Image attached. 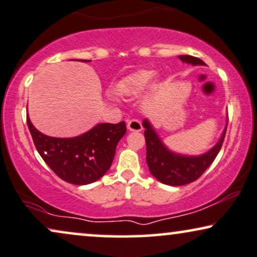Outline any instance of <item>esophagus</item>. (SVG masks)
<instances>
[{
    "instance_id": "1",
    "label": "esophagus",
    "mask_w": 257,
    "mask_h": 257,
    "mask_svg": "<svg viewBox=\"0 0 257 257\" xmlns=\"http://www.w3.org/2000/svg\"><path fill=\"white\" fill-rule=\"evenodd\" d=\"M126 128H128L131 132H141L142 124L139 119L133 118V119H129V121L126 122Z\"/></svg>"
}]
</instances>
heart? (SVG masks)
I'll list each match as a JSON object with an SVG mask.
<instances>
[{"label":"heart","instance_id":"b5f03b06","mask_svg":"<svg viewBox=\"0 0 257 257\" xmlns=\"http://www.w3.org/2000/svg\"><path fill=\"white\" fill-rule=\"evenodd\" d=\"M155 74L152 71H140L132 76L124 84H122L121 92L124 95H136V93L142 92L147 87L151 85L153 80H154Z\"/></svg>","mask_w":257,"mask_h":257}]
</instances>
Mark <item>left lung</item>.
<instances>
[{
  "mask_svg": "<svg viewBox=\"0 0 257 257\" xmlns=\"http://www.w3.org/2000/svg\"><path fill=\"white\" fill-rule=\"evenodd\" d=\"M184 63L192 65H204V61L192 56H179ZM146 148H147V164L151 173L162 184L171 186H181L197 180L212 164L220 148H222L226 128L224 129L222 138L211 151L200 157H184L174 154L162 145L157 133L152 128L147 119L144 121Z\"/></svg>",
  "mask_w": 257,
  "mask_h": 257,
  "instance_id": "obj_1",
  "label": "left lung"
}]
</instances>
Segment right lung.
Listing matches in <instances>:
<instances>
[{
	"label": "right lung",
	"instance_id": "obj_1",
	"mask_svg": "<svg viewBox=\"0 0 257 257\" xmlns=\"http://www.w3.org/2000/svg\"><path fill=\"white\" fill-rule=\"evenodd\" d=\"M27 124L35 148L48 167L60 179L74 185L91 184L105 174L126 131L124 121L100 123L77 138L59 139L37 131L28 116Z\"/></svg>",
	"mask_w": 257,
	"mask_h": 257
}]
</instances>
